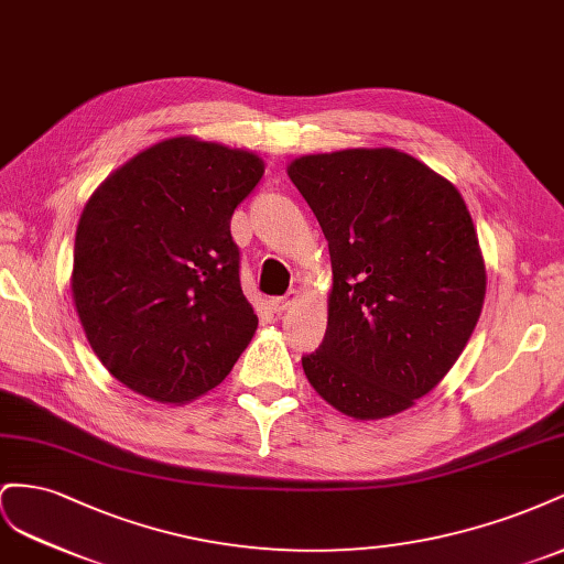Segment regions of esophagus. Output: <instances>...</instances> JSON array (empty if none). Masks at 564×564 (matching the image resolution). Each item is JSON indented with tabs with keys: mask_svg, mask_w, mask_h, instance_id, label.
Returning a JSON list of instances; mask_svg holds the SVG:
<instances>
[{
	"mask_svg": "<svg viewBox=\"0 0 564 564\" xmlns=\"http://www.w3.org/2000/svg\"><path fill=\"white\" fill-rule=\"evenodd\" d=\"M297 297H300V293L293 288V291H288V293L281 295V297H271V300H269V307H271L273 312H285L288 307H291V304L297 302Z\"/></svg>",
	"mask_w": 564,
	"mask_h": 564,
	"instance_id": "obj_1",
	"label": "esophagus"
}]
</instances>
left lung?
Instances as JSON below:
<instances>
[{
  "mask_svg": "<svg viewBox=\"0 0 564 564\" xmlns=\"http://www.w3.org/2000/svg\"><path fill=\"white\" fill-rule=\"evenodd\" d=\"M288 176L328 240V328L302 368L357 421L406 411L468 345L487 293L458 188L397 149L302 155Z\"/></svg>",
  "mask_w": 564,
  "mask_h": 564,
  "instance_id": "left-lung-1",
  "label": "left lung"
}]
</instances>
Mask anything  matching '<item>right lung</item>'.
I'll return each instance as SVG.
<instances>
[{"label":"right lung","instance_id":"right-lung-1","mask_svg":"<svg viewBox=\"0 0 564 564\" xmlns=\"http://www.w3.org/2000/svg\"><path fill=\"white\" fill-rule=\"evenodd\" d=\"M262 174L250 151L174 137L91 193L75 234L73 300L94 354L124 388L184 404L217 388L252 340L231 217Z\"/></svg>","mask_w":564,"mask_h":564}]
</instances>
